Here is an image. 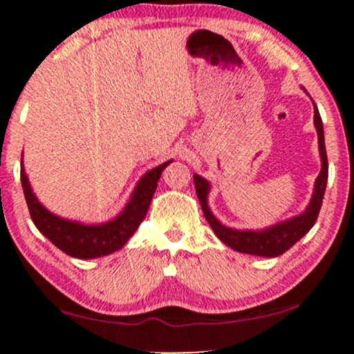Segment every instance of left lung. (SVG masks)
<instances>
[{
	"label": "left lung",
	"instance_id": "8db88e82",
	"mask_svg": "<svg viewBox=\"0 0 354 354\" xmlns=\"http://www.w3.org/2000/svg\"><path fill=\"white\" fill-rule=\"evenodd\" d=\"M313 104H314V127H316V132H317L319 156H321V172H319L316 182H314L313 196L308 203L306 209L299 212V214L259 230L232 229V227H227L225 224H222V222L212 214L209 203H207V196H209V192H211V183L207 182L205 177L198 176V174H193V180H195L196 195H198V200H200L203 214H205L206 221L209 222L211 229L214 230L217 239H219L222 243L229 246V248L245 254L275 258V256L283 254L285 251L292 248V246L297 243L298 240H301L303 236L313 229V225L316 224L319 211H321V206H322L324 193H326V187H327L328 162H327V153H326V140H324L322 119L314 101Z\"/></svg>",
	"mask_w": 354,
	"mask_h": 354
}]
</instances>
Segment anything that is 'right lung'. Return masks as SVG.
Instances as JSON below:
<instances>
[{
	"mask_svg": "<svg viewBox=\"0 0 354 354\" xmlns=\"http://www.w3.org/2000/svg\"><path fill=\"white\" fill-rule=\"evenodd\" d=\"M171 162L172 159L145 172L135 185L124 209L113 219L100 222V224H84L79 221L66 219V217L53 214L50 209H46L38 201L30 182H28L26 169H24V154L21 159V182L28 211H30L32 221L37 229L53 245L72 258L95 259L124 248V245L135 234V230L138 229V225L147 216L159 177Z\"/></svg>",
	"mask_w": 354,
	"mask_h": 354,
	"instance_id": "1",
	"label": "right lung"
}]
</instances>
